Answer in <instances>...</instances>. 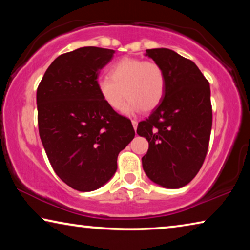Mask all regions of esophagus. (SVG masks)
<instances>
[{"label": "esophagus", "instance_id": "1", "mask_svg": "<svg viewBox=\"0 0 250 250\" xmlns=\"http://www.w3.org/2000/svg\"><path fill=\"white\" fill-rule=\"evenodd\" d=\"M132 125H133V129L137 130V128H138V121L137 120H132Z\"/></svg>", "mask_w": 250, "mask_h": 250}]
</instances>
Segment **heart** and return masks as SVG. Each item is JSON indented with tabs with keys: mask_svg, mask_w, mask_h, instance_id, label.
I'll list each match as a JSON object with an SVG mask.
<instances>
[{
	"mask_svg": "<svg viewBox=\"0 0 250 250\" xmlns=\"http://www.w3.org/2000/svg\"><path fill=\"white\" fill-rule=\"evenodd\" d=\"M99 95L110 109L118 111L125 103L126 115L151 111L166 92V75L159 64L141 58L124 57L109 68V77L97 82Z\"/></svg>",
	"mask_w": 250,
	"mask_h": 250,
	"instance_id": "heart-1",
	"label": "heart"
}]
</instances>
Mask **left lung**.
I'll return each mask as SVG.
<instances>
[{
  "instance_id": "left-lung-1",
  "label": "left lung",
  "mask_w": 250,
  "mask_h": 250,
  "mask_svg": "<svg viewBox=\"0 0 250 250\" xmlns=\"http://www.w3.org/2000/svg\"><path fill=\"white\" fill-rule=\"evenodd\" d=\"M146 56L166 75V92L137 133L149 142L142 158L147 177L167 188L188 184L200 171L211 130L209 83L192 61L167 48L146 49Z\"/></svg>"
}]
</instances>
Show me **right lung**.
Returning a JSON list of instances; mask_svg holds the SVG:
<instances>
[{"label": "right lung", "instance_id": "add662e5", "mask_svg": "<svg viewBox=\"0 0 250 250\" xmlns=\"http://www.w3.org/2000/svg\"><path fill=\"white\" fill-rule=\"evenodd\" d=\"M113 49L82 47L50 64L36 94L40 137L54 171L80 192L101 188L117 171L121 150L132 141L131 121L99 95V71Z\"/></svg>", "mask_w": 250, "mask_h": 250}]
</instances>
